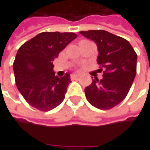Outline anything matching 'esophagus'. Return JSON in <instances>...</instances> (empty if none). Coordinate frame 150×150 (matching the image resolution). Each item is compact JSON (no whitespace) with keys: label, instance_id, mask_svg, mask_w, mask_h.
<instances>
[{"label":"esophagus","instance_id":"esophagus-1","mask_svg":"<svg viewBox=\"0 0 150 150\" xmlns=\"http://www.w3.org/2000/svg\"><path fill=\"white\" fill-rule=\"evenodd\" d=\"M79 78V76L77 75V74H72V75H71V78H72V79H75V78Z\"/></svg>","mask_w":150,"mask_h":150}]
</instances>
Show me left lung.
<instances>
[{
  "label": "left lung",
  "instance_id": "obj_1",
  "mask_svg": "<svg viewBox=\"0 0 150 150\" xmlns=\"http://www.w3.org/2000/svg\"><path fill=\"white\" fill-rule=\"evenodd\" d=\"M93 40L98 47V63L103 68V78L93 79L85 88L88 101L102 110L112 108L127 96L134 80L137 69V54L124 38L103 30L80 32Z\"/></svg>",
  "mask_w": 150,
  "mask_h": 150
}]
</instances>
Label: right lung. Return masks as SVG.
<instances>
[{"label":"right lung","mask_w":150,"mask_h":150,"mask_svg":"<svg viewBox=\"0 0 150 150\" xmlns=\"http://www.w3.org/2000/svg\"><path fill=\"white\" fill-rule=\"evenodd\" d=\"M76 38L73 32H44L18 49L13 62L16 84L31 106L47 112L65 98L70 74L55 76L52 62Z\"/></svg>","instance_id":"right-lung-1"}]
</instances>
